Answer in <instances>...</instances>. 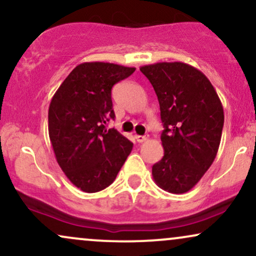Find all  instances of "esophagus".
I'll use <instances>...</instances> for the list:
<instances>
[{
	"mask_svg": "<svg viewBox=\"0 0 256 256\" xmlns=\"http://www.w3.org/2000/svg\"><path fill=\"white\" fill-rule=\"evenodd\" d=\"M134 140H136L137 143H143V142H146L148 140V137H146V136H138V134H136V136H134Z\"/></svg>",
	"mask_w": 256,
	"mask_h": 256,
	"instance_id": "1",
	"label": "esophagus"
}]
</instances>
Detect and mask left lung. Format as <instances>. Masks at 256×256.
I'll list each match as a JSON object with an SVG mask.
<instances>
[{"label":"left lung","mask_w":256,"mask_h":256,"mask_svg":"<svg viewBox=\"0 0 256 256\" xmlns=\"http://www.w3.org/2000/svg\"><path fill=\"white\" fill-rule=\"evenodd\" d=\"M158 95L164 155L152 166L158 187L174 194L192 190L211 167L220 148L223 106L208 78L182 62L140 68Z\"/></svg>","instance_id":"1"}]
</instances>
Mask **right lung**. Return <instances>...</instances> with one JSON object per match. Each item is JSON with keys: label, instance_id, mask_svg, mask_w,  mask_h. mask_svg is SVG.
Listing matches in <instances>:
<instances>
[{"label": "right lung", "instance_id": "obj_1", "mask_svg": "<svg viewBox=\"0 0 256 256\" xmlns=\"http://www.w3.org/2000/svg\"><path fill=\"white\" fill-rule=\"evenodd\" d=\"M136 68L104 62L78 64L57 89L48 107V137L66 178L83 192L108 187L134 144L106 124L114 119L112 87Z\"/></svg>", "mask_w": 256, "mask_h": 256}]
</instances>
